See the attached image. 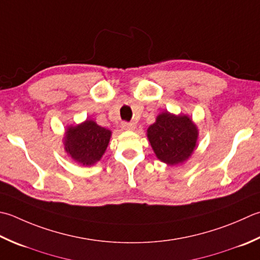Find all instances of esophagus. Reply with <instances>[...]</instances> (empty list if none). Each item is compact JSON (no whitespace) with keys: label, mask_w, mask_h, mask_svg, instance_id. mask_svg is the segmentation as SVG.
Wrapping results in <instances>:
<instances>
[{"label":"esophagus","mask_w":260,"mask_h":260,"mask_svg":"<svg viewBox=\"0 0 260 260\" xmlns=\"http://www.w3.org/2000/svg\"><path fill=\"white\" fill-rule=\"evenodd\" d=\"M136 125L133 123H123L121 124V129L123 131H134Z\"/></svg>","instance_id":"esophagus-1"}]
</instances>
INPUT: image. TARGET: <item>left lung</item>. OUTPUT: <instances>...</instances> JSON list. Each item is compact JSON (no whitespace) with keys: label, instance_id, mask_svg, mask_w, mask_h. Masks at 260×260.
<instances>
[{"label":"left lung","instance_id":"obj_1","mask_svg":"<svg viewBox=\"0 0 260 260\" xmlns=\"http://www.w3.org/2000/svg\"><path fill=\"white\" fill-rule=\"evenodd\" d=\"M155 156L168 166L187 161L197 146L198 128L189 116L162 111L146 131Z\"/></svg>","mask_w":260,"mask_h":260}]
</instances>
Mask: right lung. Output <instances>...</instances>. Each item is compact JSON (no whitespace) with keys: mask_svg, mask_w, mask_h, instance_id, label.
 I'll list each match as a JSON object with an SVG mask.
<instances>
[{"mask_svg":"<svg viewBox=\"0 0 260 260\" xmlns=\"http://www.w3.org/2000/svg\"><path fill=\"white\" fill-rule=\"evenodd\" d=\"M111 131L101 127L92 119L66 127L63 144L71 159L81 166L90 167L101 160L108 147Z\"/></svg>","mask_w":260,"mask_h":260,"instance_id":"add662e5","label":"right lung"}]
</instances>
